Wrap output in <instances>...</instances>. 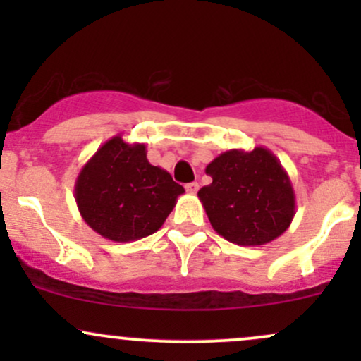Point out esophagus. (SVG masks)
I'll return each mask as SVG.
<instances>
[{
	"label": "esophagus",
	"mask_w": 361,
	"mask_h": 361,
	"mask_svg": "<svg viewBox=\"0 0 361 361\" xmlns=\"http://www.w3.org/2000/svg\"><path fill=\"white\" fill-rule=\"evenodd\" d=\"M185 188H186V192H188V193H197L198 192V183H197V181H192V183L186 185Z\"/></svg>",
	"instance_id": "esophagus-1"
}]
</instances>
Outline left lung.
<instances>
[{
	"label": "left lung",
	"instance_id": "obj_1",
	"mask_svg": "<svg viewBox=\"0 0 361 361\" xmlns=\"http://www.w3.org/2000/svg\"><path fill=\"white\" fill-rule=\"evenodd\" d=\"M205 173L212 183L200 188L214 231L239 246L271 243L292 224L295 193L292 181L270 149H231L219 154Z\"/></svg>",
	"mask_w": 361,
	"mask_h": 361
}]
</instances>
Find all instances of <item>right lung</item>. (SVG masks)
<instances>
[{"label": "right lung", "mask_w": 361, "mask_h": 361, "mask_svg": "<svg viewBox=\"0 0 361 361\" xmlns=\"http://www.w3.org/2000/svg\"><path fill=\"white\" fill-rule=\"evenodd\" d=\"M146 144L115 135L90 157L74 183L78 210L94 233L130 243L161 229L185 188L147 161Z\"/></svg>", "instance_id": "1"}]
</instances>
